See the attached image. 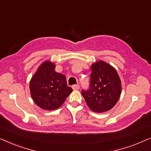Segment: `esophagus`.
<instances>
[{"instance_id": "esophagus-1", "label": "esophagus", "mask_w": 151, "mask_h": 151, "mask_svg": "<svg viewBox=\"0 0 151 151\" xmlns=\"http://www.w3.org/2000/svg\"><path fill=\"white\" fill-rule=\"evenodd\" d=\"M72 89L75 90H79V85H78V84H76V85H73V86H72Z\"/></svg>"}]
</instances>
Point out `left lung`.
I'll return each instance as SVG.
<instances>
[{"mask_svg": "<svg viewBox=\"0 0 151 151\" xmlns=\"http://www.w3.org/2000/svg\"><path fill=\"white\" fill-rule=\"evenodd\" d=\"M91 69L90 88L87 90H82V95L92 111H108L119 99L121 80L116 70L103 61L92 64Z\"/></svg>", "mask_w": 151, "mask_h": 151, "instance_id": "obj_1", "label": "left lung"}]
</instances>
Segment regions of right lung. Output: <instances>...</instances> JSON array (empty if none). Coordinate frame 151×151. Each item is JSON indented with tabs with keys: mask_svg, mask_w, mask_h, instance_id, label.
Returning <instances> with one entry per match:
<instances>
[{
	"mask_svg": "<svg viewBox=\"0 0 151 151\" xmlns=\"http://www.w3.org/2000/svg\"><path fill=\"white\" fill-rule=\"evenodd\" d=\"M55 67L50 61L43 62L30 81L32 99L42 109H58L72 91L65 76L55 72Z\"/></svg>",
	"mask_w": 151,
	"mask_h": 151,
	"instance_id": "1",
	"label": "right lung"
}]
</instances>
